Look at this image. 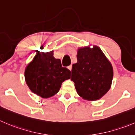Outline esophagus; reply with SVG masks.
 I'll return each instance as SVG.
<instances>
[{"instance_id": "1", "label": "esophagus", "mask_w": 135, "mask_h": 135, "mask_svg": "<svg viewBox=\"0 0 135 135\" xmlns=\"http://www.w3.org/2000/svg\"><path fill=\"white\" fill-rule=\"evenodd\" d=\"M68 69H69V70H70V71H71V70H72V65H70V66H68Z\"/></svg>"}]
</instances>
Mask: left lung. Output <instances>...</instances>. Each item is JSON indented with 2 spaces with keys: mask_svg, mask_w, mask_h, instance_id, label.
<instances>
[{
  "mask_svg": "<svg viewBox=\"0 0 135 135\" xmlns=\"http://www.w3.org/2000/svg\"><path fill=\"white\" fill-rule=\"evenodd\" d=\"M76 63L73 64L71 80L83 99H100L110 89L113 70L105 55L98 47L79 48Z\"/></svg>",
  "mask_w": 135,
  "mask_h": 135,
  "instance_id": "obj_1",
  "label": "left lung"
}]
</instances>
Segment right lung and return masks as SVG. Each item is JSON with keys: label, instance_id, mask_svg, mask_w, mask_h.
Instances as JSON below:
<instances>
[{"label": "right lung", "instance_id": "obj_1", "mask_svg": "<svg viewBox=\"0 0 135 135\" xmlns=\"http://www.w3.org/2000/svg\"><path fill=\"white\" fill-rule=\"evenodd\" d=\"M70 71L62 67L61 61L53 57V51L37 52L25 70V80L31 91L43 98L57 94L62 82L70 78Z\"/></svg>", "mask_w": 135, "mask_h": 135}]
</instances>
